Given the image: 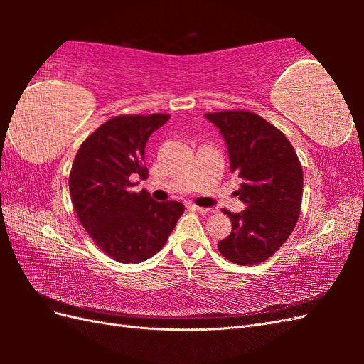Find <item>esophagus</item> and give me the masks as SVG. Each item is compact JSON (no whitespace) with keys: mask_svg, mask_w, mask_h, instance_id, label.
Masks as SVG:
<instances>
[{"mask_svg":"<svg viewBox=\"0 0 364 364\" xmlns=\"http://www.w3.org/2000/svg\"><path fill=\"white\" fill-rule=\"evenodd\" d=\"M190 209H193V211H197L200 214H213L214 209L213 208H202V206H196V205H188Z\"/></svg>","mask_w":364,"mask_h":364,"instance_id":"1","label":"esophagus"}]
</instances>
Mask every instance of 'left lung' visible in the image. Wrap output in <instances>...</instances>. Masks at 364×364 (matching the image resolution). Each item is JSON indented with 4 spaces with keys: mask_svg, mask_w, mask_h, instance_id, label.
<instances>
[{
    "mask_svg": "<svg viewBox=\"0 0 364 364\" xmlns=\"http://www.w3.org/2000/svg\"><path fill=\"white\" fill-rule=\"evenodd\" d=\"M228 146L230 173L243 181L235 191L241 213L223 209L232 232L218 243L222 255L240 266L270 258L294 229L301 213L304 176L299 158L279 129L247 111L205 114Z\"/></svg>",
    "mask_w": 364,
    "mask_h": 364,
    "instance_id": "8db88e82",
    "label": "left lung"
}]
</instances>
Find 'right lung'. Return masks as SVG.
I'll return each instance as SVG.
<instances>
[{"label":"right lung","instance_id":"add662e5","mask_svg":"<svg viewBox=\"0 0 364 364\" xmlns=\"http://www.w3.org/2000/svg\"><path fill=\"white\" fill-rule=\"evenodd\" d=\"M170 115H119L87 136L70 174L73 206L94 243L119 262H142L162 249L183 214L179 202H156L134 179H146V142Z\"/></svg>","mask_w":364,"mask_h":364}]
</instances>
